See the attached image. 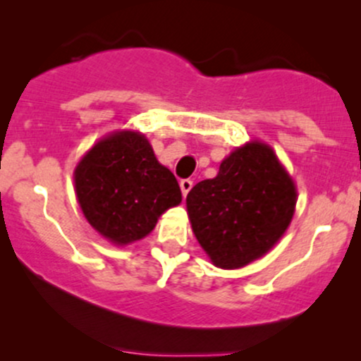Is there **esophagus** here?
<instances>
[{
	"label": "esophagus",
	"mask_w": 361,
	"mask_h": 361,
	"mask_svg": "<svg viewBox=\"0 0 361 361\" xmlns=\"http://www.w3.org/2000/svg\"><path fill=\"white\" fill-rule=\"evenodd\" d=\"M193 186V181L192 180H181L180 181V188H181V193H183V197H186L188 195L190 190H192Z\"/></svg>",
	"instance_id": "esophagus-1"
}]
</instances>
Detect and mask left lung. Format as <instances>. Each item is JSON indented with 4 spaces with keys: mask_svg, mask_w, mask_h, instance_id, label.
<instances>
[{
    "mask_svg": "<svg viewBox=\"0 0 361 361\" xmlns=\"http://www.w3.org/2000/svg\"><path fill=\"white\" fill-rule=\"evenodd\" d=\"M297 190L270 146L247 142L217 176L190 190L186 210L197 241L215 267L235 270L275 246L293 217Z\"/></svg>",
    "mask_w": 361,
    "mask_h": 361,
    "instance_id": "obj_1",
    "label": "left lung"
}]
</instances>
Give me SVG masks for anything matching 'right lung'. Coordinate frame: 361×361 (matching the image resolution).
I'll return each instance as SVG.
<instances>
[{
  "instance_id": "right-lung-1",
  "label": "right lung",
  "mask_w": 361,
  "mask_h": 361,
  "mask_svg": "<svg viewBox=\"0 0 361 361\" xmlns=\"http://www.w3.org/2000/svg\"><path fill=\"white\" fill-rule=\"evenodd\" d=\"M74 186L86 221L118 246L146 238L161 214L181 202L175 175L132 130L94 144L74 169Z\"/></svg>"
}]
</instances>
